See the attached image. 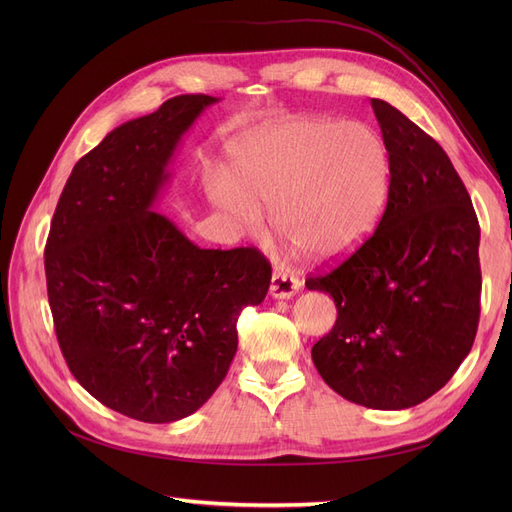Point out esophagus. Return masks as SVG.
I'll return each mask as SVG.
<instances>
[{
  "instance_id": "34e87169",
  "label": "esophagus",
  "mask_w": 512,
  "mask_h": 512,
  "mask_svg": "<svg viewBox=\"0 0 512 512\" xmlns=\"http://www.w3.org/2000/svg\"><path fill=\"white\" fill-rule=\"evenodd\" d=\"M299 288H301L299 277L292 275L290 271L277 269L271 277V294L275 299H290L299 292Z\"/></svg>"
}]
</instances>
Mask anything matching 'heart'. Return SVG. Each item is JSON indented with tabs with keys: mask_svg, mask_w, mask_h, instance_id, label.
Masks as SVG:
<instances>
[{
	"mask_svg": "<svg viewBox=\"0 0 512 512\" xmlns=\"http://www.w3.org/2000/svg\"><path fill=\"white\" fill-rule=\"evenodd\" d=\"M232 183L241 198L226 203L245 224L256 209L320 258L354 252L386 209L391 158L382 136L365 123L294 117L250 134L235 158Z\"/></svg>",
	"mask_w": 512,
	"mask_h": 512,
	"instance_id": "obj_1",
	"label": "heart"
}]
</instances>
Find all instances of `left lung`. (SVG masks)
Here are the masks:
<instances>
[{"label": "left lung", "instance_id": "1", "mask_svg": "<svg viewBox=\"0 0 512 512\" xmlns=\"http://www.w3.org/2000/svg\"><path fill=\"white\" fill-rule=\"evenodd\" d=\"M371 108L391 158L389 200L359 250L305 280L337 307L312 359L352 404L404 410L438 393L472 350L480 226L444 149L389 102Z\"/></svg>", "mask_w": 512, "mask_h": 512}]
</instances>
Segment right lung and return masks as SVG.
I'll list each match as a JSON object with an SVG mask.
<instances>
[{
  "mask_svg": "<svg viewBox=\"0 0 512 512\" xmlns=\"http://www.w3.org/2000/svg\"><path fill=\"white\" fill-rule=\"evenodd\" d=\"M213 102L170 98L108 134L72 168L44 247L72 376L143 423H173L205 404L237 352L239 314L271 284L256 247L200 250L151 211L177 143Z\"/></svg>",
  "mask_w": 512,
  "mask_h": 512,
  "instance_id": "1",
  "label": "right lung"
}]
</instances>
